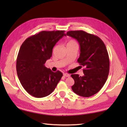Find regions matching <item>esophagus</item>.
I'll return each instance as SVG.
<instances>
[{
    "label": "esophagus",
    "mask_w": 127,
    "mask_h": 127,
    "mask_svg": "<svg viewBox=\"0 0 127 127\" xmlns=\"http://www.w3.org/2000/svg\"><path fill=\"white\" fill-rule=\"evenodd\" d=\"M63 76L64 77H69L70 76V75L68 74H66V73H64L63 74Z\"/></svg>",
    "instance_id": "obj_1"
}]
</instances>
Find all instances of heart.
<instances>
[{
	"instance_id": "b5f03b06",
	"label": "heart",
	"mask_w": 127,
	"mask_h": 127,
	"mask_svg": "<svg viewBox=\"0 0 127 127\" xmlns=\"http://www.w3.org/2000/svg\"><path fill=\"white\" fill-rule=\"evenodd\" d=\"M74 45H77V42L74 40H70L66 43V47L69 46H71Z\"/></svg>"
}]
</instances>
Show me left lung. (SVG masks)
Wrapping results in <instances>:
<instances>
[{
	"mask_svg": "<svg viewBox=\"0 0 127 127\" xmlns=\"http://www.w3.org/2000/svg\"><path fill=\"white\" fill-rule=\"evenodd\" d=\"M66 35L79 42L80 55L77 62L85 67L83 76L71 75L75 81L72 90L81 96H92L103 87L109 75L110 61L106 46L98 36L83 31H69Z\"/></svg>",
	"mask_w": 127,
	"mask_h": 127,
	"instance_id": "obj_1",
	"label": "left lung"
}]
</instances>
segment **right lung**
I'll list each match as a JSON object with an SVG mask.
<instances>
[{"label": "right lung", "mask_w": 127, "mask_h": 127, "mask_svg": "<svg viewBox=\"0 0 127 127\" xmlns=\"http://www.w3.org/2000/svg\"><path fill=\"white\" fill-rule=\"evenodd\" d=\"M64 31H41L28 37L19 50L16 70L21 85L27 92L36 98H43L52 92L63 74L54 72L45 66L52 55L57 42Z\"/></svg>", "instance_id": "add662e5"}]
</instances>
